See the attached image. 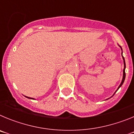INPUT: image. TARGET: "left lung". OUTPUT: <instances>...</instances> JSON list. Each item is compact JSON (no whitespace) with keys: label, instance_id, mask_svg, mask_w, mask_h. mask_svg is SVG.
<instances>
[{"label":"left lung","instance_id":"left-lung-1","mask_svg":"<svg viewBox=\"0 0 134 134\" xmlns=\"http://www.w3.org/2000/svg\"><path fill=\"white\" fill-rule=\"evenodd\" d=\"M119 47H120L121 49V50H122V48H121V46H119ZM121 54H122V53H121ZM122 57H123V60H124V71H123V72H124V74H123V79H122V81H121V82L120 85H119V87H118V90L119 89V88H120L121 86V85H123V83H124V80H125V59H124V56H123V55H122ZM118 90H117V91H118ZM116 91H115V92H116ZM115 93H114V94H113V95H114V94H115Z\"/></svg>","mask_w":134,"mask_h":134}]
</instances>
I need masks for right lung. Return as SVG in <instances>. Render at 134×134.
<instances>
[{"label": "right lung", "mask_w": 134, "mask_h": 134, "mask_svg": "<svg viewBox=\"0 0 134 134\" xmlns=\"http://www.w3.org/2000/svg\"><path fill=\"white\" fill-rule=\"evenodd\" d=\"M27 98H28V99H34V98H31V97H26Z\"/></svg>", "instance_id": "obj_1"}]
</instances>
